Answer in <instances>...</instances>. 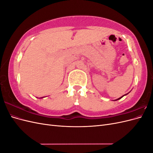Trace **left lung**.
<instances>
[{
    "label": "left lung",
    "instance_id": "8db88e82",
    "mask_svg": "<svg viewBox=\"0 0 153 153\" xmlns=\"http://www.w3.org/2000/svg\"><path fill=\"white\" fill-rule=\"evenodd\" d=\"M123 96H122V97H121V98H118V99H117V100H119V99H121V98H123Z\"/></svg>",
    "mask_w": 153,
    "mask_h": 153
}]
</instances>
